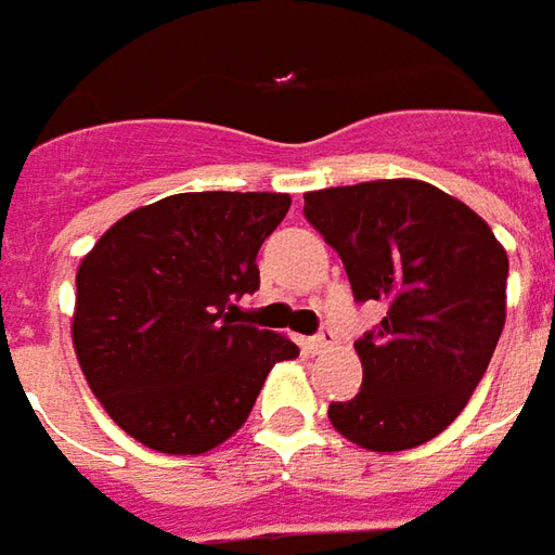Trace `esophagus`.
Instances as JSON below:
<instances>
[{
  "label": "esophagus",
  "instance_id": "1",
  "mask_svg": "<svg viewBox=\"0 0 555 555\" xmlns=\"http://www.w3.org/2000/svg\"><path fill=\"white\" fill-rule=\"evenodd\" d=\"M334 340H337V334H334V328H328V325H322L320 332L313 334L308 340V347L313 349V352H325V349L334 347Z\"/></svg>",
  "mask_w": 555,
  "mask_h": 555
}]
</instances>
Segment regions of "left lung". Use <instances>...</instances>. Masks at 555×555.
Instances as JSON below:
<instances>
[{
	"label": "left lung",
	"mask_w": 555,
	"mask_h": 555,
	"mask_svg": "<svg viewBox=\"0 0 555 555\" xmlns=\"http://www.w3.org/2000/svg\"><path fill=\"white\" fill-rule=\"evenodd\" d=\"M305 218L344 259L356 301L385 305L356 340L361 391L328 406L334 430L371 451L424 446L463 412L493 359L505 250L466 203L415 179L313 191Z\"/></svg>",
	"instance_id": "left-lung-1"
}]
</instances>
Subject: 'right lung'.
Returning a JSON list of instances; mask_svg holds the SVG:
<instances>
[{"mask_svg": "<svg viewBox=\"0 0 555 555\" xmlns=\"http://www.w3.org/2000/svg\"><path fill=\"white\" fill-rule=\"evenodd\" d=\"M286 194H172L125 215L77 269L74 349L113 422L145 448L203 454L247 422L284 334L235 317Z\"/></svg>", "mask_w": 555, "mask_h": 555, "instance_id": "right-lung-1", "label": "right lung"}]
</instances>
